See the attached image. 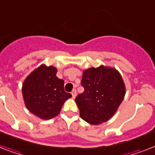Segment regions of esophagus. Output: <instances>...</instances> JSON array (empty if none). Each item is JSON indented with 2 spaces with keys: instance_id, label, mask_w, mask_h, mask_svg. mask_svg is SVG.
<instances>
[{
  "instance_id": "obj_1",
  "label": "esophagus",
  "mask_w": 155,
  "mask_h": 155,
  "mask_svg": "<svg viewBox=\"0 0 155 155\" xmlns=\"http://www.w3.org/2000/svg\"><path fill=\"white\" fill-rule=\"evenodd\" d=\"M71 95H72V98H75V96H76V90L75 89L72 90V91H71Z\"/></svg>"
}]
</instances>
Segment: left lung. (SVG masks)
Returning a JSON list of instances; mask_svg holds the SVG:
<instances>
[{
  "mask_svg": "<svg viewBox=\"0 0 155 155\" xmlns=\"http://www.w3.org/2000/svg\"><path fill=\"white\" fill-rule=\"evenodd\" d=\"M84 92L75 98L80 117L91 125L108 121L116 112L125 96L123 77L114 68L101 65L83 72Z\"/></svg>",
  "mask_w": 155,
  "mask_h": 155,
  "instance_id": "obj_1",
  "label": "left lung"
}]
</instances>
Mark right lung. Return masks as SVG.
<instances>
[{
	"label": "right lung",
	"instance_id": "add662e5",
	"mask_svg": "<svg viewBox=\"0 0 155 155\" xmlns=\"http://www.w3.org/2000/svg\"><path fill=\"white\" fill-rule=\"evenodd\" d=\"M54 66L41 64L28 75L22 84V95L27 109L41 119H51L60 114L71 94L64 91V81L56 76Z\"/></svg>",
	"mask_w": 155,
	"mask_h": 155
}]
</instances>
